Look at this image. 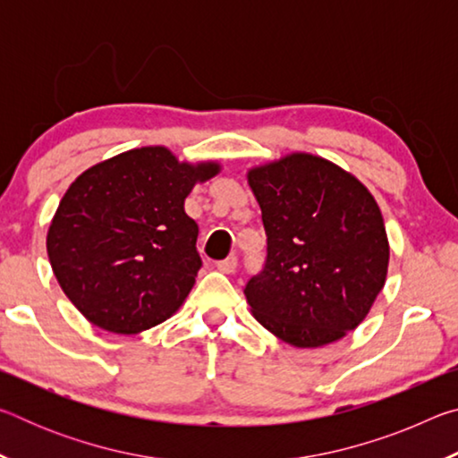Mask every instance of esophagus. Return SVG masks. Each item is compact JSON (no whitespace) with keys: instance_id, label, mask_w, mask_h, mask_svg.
Segmentation results:
<instances>
[{"instance_id":"obj_1","label":"esophagus","mask_w":458,"mask_h":458,"mask_svg":"<svg viewBox=\"0 0 458 458\" xmlns=\"http://www.w3.org/2000/svg\"><path fill=\"white\" fill-rule=\"evenodd\" d=\"M216 267H218L220 273H224V275H230V273H234V270H236V267H238V259L234 257V254H232V257L220 260L218 265H216Z\"/></svg>"}]
</instances>
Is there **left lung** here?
<instances>
[{"label":"left lung","mask_w":458,"mask_h":458,"mask_svg":"<svg viewBox=\"0 0 458 458\" xmlns=\"http://www.w3.org/2000/svg\"><path fill=\"white\" fill-rule=\"evenodd\" d=\"M267 259L244 286L260 325L294 347H319L366 319L390 246L376 199L331 161L293 153L248 172Z\"/></svg>","instance_id":"8db88e82"}]
</instances>
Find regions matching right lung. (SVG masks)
<instances>
[{
    "instance_id": "add662e5",
    "label": "right lung",
    "mask_w": 458,
    "mask_h": 458,
    "mask_svg": "<svg viewBox=\"0 0 458 458\" xmlns=\"http://www.w3.org/2000/svg\"><path fill=\"white\" fill-rule=\"evenodd\" d=\"M218 169L141 147L76 177L46 248L62 291L92 325L129 335L180 309L201 268L198 224L183 201Z\"/></svg>"
}]
</instances>
